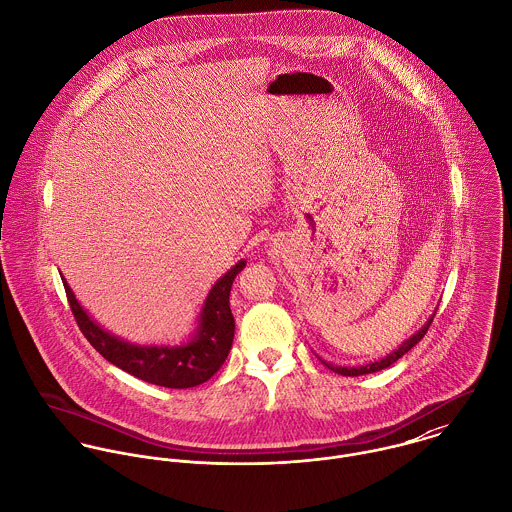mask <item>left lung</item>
<instances>
[{
	"instance_id": "8db88e82",
	"label": "left lung",
	"mask_w": 512,
	"mask_h": 512,
	"mask_svg": "<svg viewBox=\"0 0 512 512\" xmlns=\"http://www.w3.org/2000/svg\"><path fill=\"white\" fill-rule=\"evenodd\" d=\"M434 315H436V313H434ZM434 315L424 323V327H422L420 331H416V333H414L412 337H408V339H406L398 349H394L390 355H386V357H384V359H380V361H374V363H368V365L363 366H337L331 365V363H327V361H321V363L327 366V368H331L333 372L343 374V376H361V374H370V372L384 370V368L394 365L400 357H404L412 347H416V345L422 341V337L426 335V331H428V327H430V323H432Z\"/></svg>"
}]
</instances>
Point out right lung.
<instances>
[{
	"mask_svg": "<svg viewBox=\"0 0 512 512\" xmlns=\"http://www.w3.org/2000/svg\"><path fill=\"white\" fill-rule=\"evenodd\" d=\"M246 260H238L209 290L197 315L191 337L177 345H140L106 331L80 305L63 278L74 319L88 343L114 366L128 374L165 388H193L207 382L228 357L234 339L230 288Z\"/></svg>",
	"mask_w": 512,
	"mask_h": 512,
	"instance_id": "right-lung-1",
	"label": "right lung"
}]
</instances>
